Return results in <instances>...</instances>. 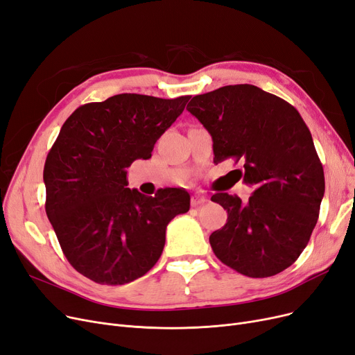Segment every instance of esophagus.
<instances>
[{
    "instance_id": "34e87169",
    "label": "esophagus",
    "mask_w": 355,
    "mask_h": 355,
    "mask_svg": "<svg viewBox=\"0 0 355 355\" xmlns=\"http://www.w3.org/2000/svg\"><path fill=\"white\" fill-rule=\"evenodd\" d=\"M206 202H207V197H205V196H202V194L196 193V194L191 196V206H193V207L200 206V205H205Z\"/></svg>"
}]
</instances>
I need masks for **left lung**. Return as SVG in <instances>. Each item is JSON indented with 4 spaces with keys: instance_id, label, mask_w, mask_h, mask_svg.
<instances>
[{
    "instance_id": "left-lung-1",
    "label": "left lung",
    "mask_w": 355,
    "mask_h": 355,
    "mask_svg": "<svg viewBox=\"0 0 355 355\" xmlns=\"http://www.w3.org/2000/svg\"><path fill=\"white\" fill-rule=\"evenodd\" d=\"M187 110L210 132L214 161L241 162L243 182L254 187L248 203L211 196L227 211L209 238L214 255L252 279L282 272L309 242L325 193L311 130L291 104L250 84L196 96Z\"/></svg>"
}]
</instances>
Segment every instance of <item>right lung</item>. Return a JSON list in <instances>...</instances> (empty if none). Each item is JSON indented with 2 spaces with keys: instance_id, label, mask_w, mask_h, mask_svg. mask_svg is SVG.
I'll return each mask as SVG.
<instances>
[{
  "instance_id": "right-lung-1",
  "label": "right lung",
  "mask_w": 355,
  "mask_h": 355,
  "mask_svg": "<svg viewBox=\"0 0 355 355\" xmlns=\"http://www.w3.org/2000/svg\"><path fill=\"white\" fill-rule=\"evenodd\" d=\"M189 100L117 94L80 105L64 123L44 162V207L69 264L87 279L120 286L145 275L162 254L166 225L189 211L186 190L146 197L126 178Z\"/></svg>"
}]
</instances>
